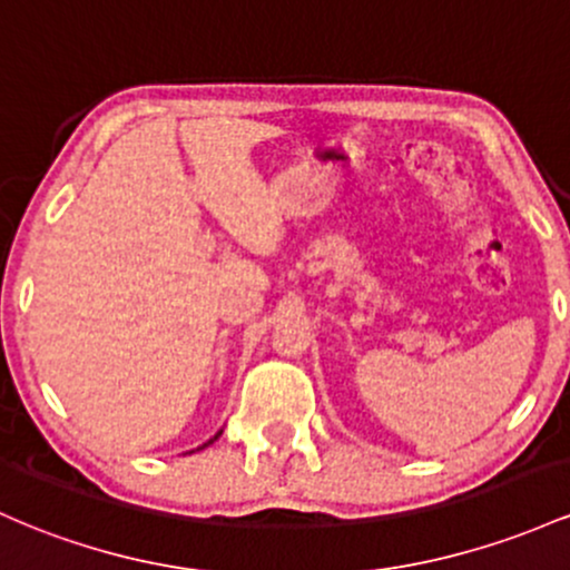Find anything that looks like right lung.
<instances>
[{"label":"right lung","instance_id":"1","mask_svg":"<svg viewBox=\"0 0 570 570\" xmlns=\"http://www.w3.org/2000/svg\"><path fill=\"white\" fill-rule=\"evenodd\" d=\"M208 443H210V441H208Z\"/></svg>","mask_w":570,"mask_h":570}]
</instances>
